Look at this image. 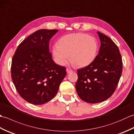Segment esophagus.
Instances as JSON below:
<instances>
[{
  "mask_svg": "<svg viewBox=\"0 0 134 134\" xmlns=\"http://www.w3.org/2000/svg\"><path fill=\"white\" fill-rule=\"evenodd\" d=\"M66 71H67V73H70V72H72L73 71V70H71V69H67Z\"/></svg>",
  "mask_w": 134,
  "mask_h": 134,
  "instance_id": "obj_1",
  "label": "esophagus"
}]
</instances>
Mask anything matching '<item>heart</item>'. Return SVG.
<instances>
[{"label": "heart", "instance_id": "obj_1", "mask_svg": "<svg viewBox=\"0 0 134 134\" xmlns=\"http://www.w3.org/2000/svg\"><path fill=\"white\" fill-rule=\"evenodd\" d=\"M98 50L97 40L87 34L72 33L64 36L59 44L53 47L55 62L60 65L67 64L70 59L76 67H84L94 60Z\"/></svg>", "mask_w": 134, "mask_h": 134}]
</instances>
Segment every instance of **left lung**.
Segmentation results:
<instances>
[{"label": "left lung", "mask_w": 134, "mask_h": 134, "mask_svg": "<svg viewBox=\"0 0 134 134\" xmlns=\"http://www.w3.org/2000/svg\"><path fill=\"white\" fill-rule=\"evenodd\" d=\"M101 46L96 59L77 70L75 88L82 100L96 104L107 100L117 87L123 69L119 48L109 37L97 32Z\"/></svg>", "instance_id": "left-lung-1"}]
</instances>
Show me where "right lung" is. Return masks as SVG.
<instances>
[{
	"mask_svg": "<svg viewBox=\"0 0 134 134\" xmlns=\"http://www.w3.org/2000/svg\"><path fill=\"white\" fill-rule=\"evenodd\" d=\"M58 30L40 29L20 44L12 59L11 78L17 92L34 105L55 97L66 75L65 67L56 64L49 52L51 38Z\"/></svg>",
	"mask_w": 134,
	"mask_h": 134,
	"instance_id": "1",
	"label": "right lung"
}]
</instances>
